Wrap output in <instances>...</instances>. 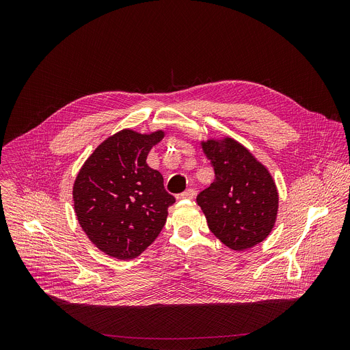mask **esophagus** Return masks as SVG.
Instances as JSON below:
<instances>
[{
  "label": "esophagus",
  "mask_w": 350,
  "mask_h": 350,
  "mask_svg": "<svg viewBox=\"0 0 350 350\" xmlns=\"http://www.w3.org/2000/svg\"><path fill=\"white\" fill-rule=\"evenodd\" d=\"M195 195H196V191L193 188H188L183 193H180V198H183V199H193Z\"/></svg>",
  "instance_id": "obj_1"
}]
</instances>
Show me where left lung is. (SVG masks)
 I'll return each instance as SVG.
<instances>
[{
	"mask_svg": "<svg viewBox=\"0 0 350 350\" xmlns=\"http://www.w3.org/2000/svg\"><path fill=\"white\" fill-rule=\"evenodd\" d=\"M201 144L215 180L196 202L211 231L232 251L254 247L267 238L277 219L278 192L271 174L231 137Z\"/></svg>",
	"mask_w": 350,
	"mask_h": 350,
	"instance_id": "1",
	"label": "left lung"
}]
</instances>
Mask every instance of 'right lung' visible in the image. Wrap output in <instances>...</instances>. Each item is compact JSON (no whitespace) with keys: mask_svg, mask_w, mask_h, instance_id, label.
Returning <instances> with one entry per match:
<instances>
[{"mask_svg":"<svg viewBox=\"0 0 350 350\" xmlns=\"http://www.w3.org/2000/svg\"><path fill=\"white\" fill-rule=\"evenodd\" d=\"M165 131L141 134L124 129L99 144L73 184L77 220L104 254L129 260L139 256L162 231L176 199L163 177L146 165Z\"/></svg>","mask_w":350,"mask_h":350,"instance_id":"add662e5","label":"right lung"}]
</instances>
